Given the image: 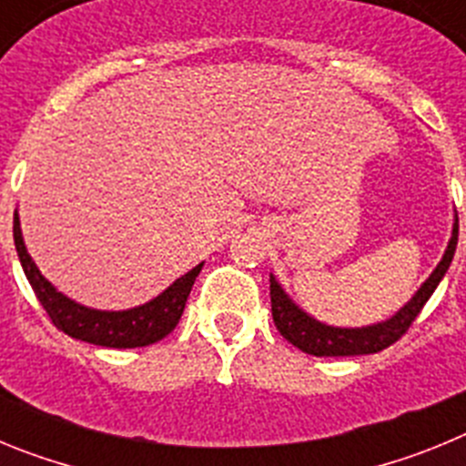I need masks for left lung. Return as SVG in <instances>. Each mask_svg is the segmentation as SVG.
Instances as JSON below:
<instances>
[{
    "label": "left lung",
    "mask_w": 466,
    "mask_h": 466,
    "mask_svg": "<svg viewBox=\"0 0 466 466\" xmlns=\"http://www.w3.org/2000/svg\"><path fill=\"white\" fill-rule=\"evenodd\" d=\"M458 214H455V224H452V236L448 240L446 252L441 261L431 270L430 278L420 284L413 299L403 308H399L390 319L369 327H331L324 324L315 317L308 315L303 308H299L289 294L282 289V284L275 279L270 273V306H273V322L284 339L289 340L294 348L303 350L308 355L315 357H355V355H373L380 350L390 348L397 343L403 333L409 331L415 317L420 315L439 282L443 279L446 270L451 268V261L455 257V247H458Z\"/></svg>",
    "instance_id": "obj_1"
}]
</instances>
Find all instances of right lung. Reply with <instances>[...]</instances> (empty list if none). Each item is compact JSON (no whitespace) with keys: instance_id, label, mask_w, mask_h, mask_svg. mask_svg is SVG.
Returning a JSON list of instances; mask_svg holds the SVG:
<instances>
[{"instance_id":"add662e5","label":"right lung","mask_w":466,"mask_h":466,"mask_svg":"<svg viewBox=\"0 0 466 466\" xmlns=\"http://www.w3.org/2000/svg\"><path fill=\"white\" fill-rule=\"evenodd\" d=\"M14 242L20 266L53 324L72 339L102 345V348H144V345L166 339L167 333L179 324L193 282H196L198 273L203 270V263H198L196 268L177 278L166 291H160L156 299L147 300L142 306L127 308V310H95V308L81 306L65 296L63 291H57L41 275L25 247L18 212L14 214Z\"/></svg>"}]
</instances>
